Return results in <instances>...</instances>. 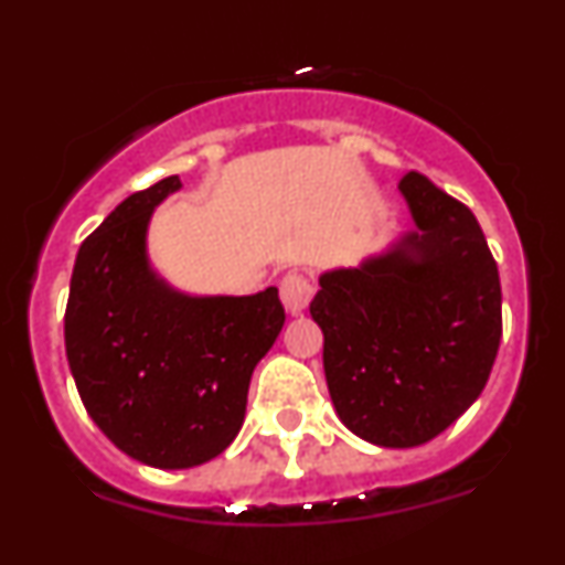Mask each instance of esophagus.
<instances>
[{
  "mask_svg": "<svg viewBox=\"0 0 565 565\" xmlns=\"http://www.w3.org/2000/svg\"><path fill=\"white\" fill-rule=\"evenodd\" d=\"M310 297H313V287L310 281L300 274H287L281 281V302L287 308L289 316H300L308 308Z\"/></svg>",
  "mask_w": 565,
  "mask_h": 565,
  "instance_id": "34e87169",
  "label": "esophagus"
}]
</instances>
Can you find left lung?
Returning <instances> with one entry per match:
<instances>
[{"label": "left lung", "instance_id": "obj_1", "mask_svg": "<svg viewBox=\"0 0 565 565\" xmlns=\"http://www.w3.org/2000/svg\"><path fill=\"white\" fill-rule=\"evenodd\" d=\"M414 228L355 268L319 276L310 316L337 417L385 449L423 446L481 395L502 337V289L478 220L425 174L398 183Z\"/></svg>", "mask_w": 565, "mask_h": 565}]
</instances>
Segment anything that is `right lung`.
<instances>
[{
    "label": "right lung",
    "instance_id": "1",
    "mask_svg": "<svg viewBox=\"0 0 565 565\" xmlns=\"http://www.w3.org/2000/svg\"><path fill=\"white\" fill-rule=\"evenodd\" d=\"M178 174L132 193L79 246L66 305L76 391L108 440L142 465L185 470L238 436L249 380L284 327L278 289L185 295L148 260L153 210Z\"/></svg>",
    "mask_w": 565,
    "mask_h": 565
}]
</instances>
